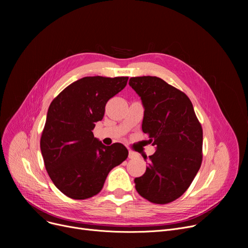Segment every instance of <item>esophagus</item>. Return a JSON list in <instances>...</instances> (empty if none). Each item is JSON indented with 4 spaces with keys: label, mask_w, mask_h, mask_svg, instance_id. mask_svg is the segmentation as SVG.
<instances>
[{
    "label": "esophagus",
    "mask_w": 248,
    "mask_h": 248,
    "mask_svg": "<svg viewBox=\"0 0 248 248\" xmlns=\"http://www.w3.org/2000/svg\"><path fill=\"white\" fill-rule=\"evenodd\" d=\"M137 157H139V155H138V154H136L135 152H133V151H129V152H128V158H129V159H135V158H137Z\"/></svg>",
    "instance_id": "obj_1"
}]
</instances>
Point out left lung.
Listing matches in <instances>:
<instances>
[{
  "mask_svg": "<svg viewBox=\"0 0 248 248\" xmlns=\"http://www.w3.org/2000/svg\"><path fill=\"white\" fill-rule=\"evenodd\" d=\"M128 84L145 108L142 132L157 149L146 173L135 179L136 189L152 203H170L186 192L201 167V124L189 97L161 78L132 77Z\"/></svg>",
  "mask_w": 248,
  "mask_h": 248,
  "instance_id": "obj_1",
  "label": "left lung"
}]
</instances>
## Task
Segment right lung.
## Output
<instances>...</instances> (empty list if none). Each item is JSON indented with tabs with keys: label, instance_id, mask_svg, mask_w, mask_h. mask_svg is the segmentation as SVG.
I'll use <instances>...</instances> for the list:
<instances>
[{
	"label": "right lung",
	"instance_id": "add662e5",
	"mask_svg": "<svg viewBox=\"0 0 248 248\" xmlns=\"http://www.w3.org/2000/svg\"><path fill=\"white\" fill-rule=\"evenodd\" d=\"M127 79L83 77L51 102L40 148L50 179L67 197L84 200L98 194L111 169L127 158L128 151L121 142L104 146L93 133L107 102L125 87Z\"/></svg>",
	"mask_w": 248,
	"mask_h": 248
}]
</instances>
